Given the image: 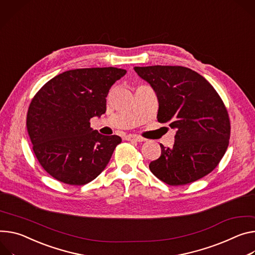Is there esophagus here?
<instances>
[{
    "label": "esophagus",
    "mask_w": 255,
    "mask_h": 255,
    "mask_svg": "<svg viewBox=\"0 0 255 255\" xmlns=\"http://www.w3.org/2000/svg\"><path fill=\"white\" fill-rule=\"evenodd\" d=\"M125 139L128 140V141H138V142H141V141H144L145 139L140 136H136V135H132V134H129V135H126L125 136Z\"/></svg>",
    "instance_id": "esophagus-1"
}]
</instances>
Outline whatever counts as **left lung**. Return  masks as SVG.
I'll return each mask as SVG.
<instances>
[{"label": "left lung", "instance_id": "obj_1", "mask_svg": "<svg viewBox=\"0 0 255 255\" xmlns=\"http://www.w3.org/2000/svg\"><path fill=\"white\" fill-rule=\"evenodd\" d=\"M150 84L157 101V121L176 129L173 147L160 144L151 161L154 176L169 185H185L210 174L224 156L230 139L227 109L203 76L182 66L134 67Z\"/></svg>", "mask_w": 255, "mask_h": 255}]
</instances>
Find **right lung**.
I'll return each mask as SVG.
<instances>
[{
    "mask_svg": "<svg viewBox=\"0 0 255 255\" xmlns=\"http://www.w3.org/2000/svg\"><path fill=\"white\" fill-rule=\"evenodd\" d=\"M126 73L114 67L69 70L34 96L27 112V131L35 156L52 177L84 185L105 170L122 139L99 133L89 121L106 113L111 86Z\"/></svg>",
    "mask_w": 255,
    "mask_h": 255,
    "instance_id": "right-lung-1",
    "label": "right lung"
}]
</instances>
